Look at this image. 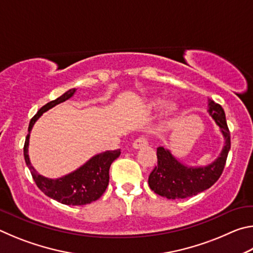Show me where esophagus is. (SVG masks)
Segmentation results:
<instances>
[{
	"label": "esophagus",
	"mask_w": 253,
	"mask_h": 253,
	"mask_svg": "<svg viewBox=\"0 0 253 253\" xmlns=\"http://www.w3.org/2000/svg\"><path fill=\"white\" fill-rule=\"evenodd\" d=\"M148 144V139L146 138V137H138V138L134 140V143H132V147L134 148H140L143 146H146V145Z\"/></svg>",
	"instance_id": "obj_1"
}]
</instances>
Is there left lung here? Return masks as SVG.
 Masks as SVG:
<instances>
[{"mask_svg":"<svg viewBox=\"0 0 253 253\" xmlns=\"http://www.w3.org/2000/svg\"><path fill=\"white\" fill-rule=\"evenodd\" d=\"M209 106V113L220 127L225 139L220 157L205 168H187L168 149L158 147L157 166L148 176V185L156 194L172 200L185 199L208 190L221 176L231 147L230 130L223 108L211 99Z\"/></svg>","mask_w":253,"mask_h":253,"instance_id":"obj_1","label":"left lung"}]
</instances>
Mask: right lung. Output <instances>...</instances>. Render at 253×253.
<instances>
[{"instance_id": "obj_1", "label": "right lung", "mask_w": 253, "mask_h": 253, "mask_svg": "<svg viewBox=\"0 0 253 253\" xmlns=\"http://www.w3.org/2000/svg\"><path fill=\"white\" fill-rule=\"evenodd\" d=\"M77 89H70L62 96H60L55 100H52L41 107L40 110L34 115L29 124V132L25 137V143L23 147L24 160L28 168L31 172L32 177L36 182L37 186L43 193L58 202L66 205H84L93 202L100 198L106 191L109 183V169L111 163L121 155V149L115 151H107L105 153L98 154L89 160L80 169L75 170L61 178L50 179L41 176L32 168L28 155L29 137L34 123L42 114L50 108H52L60 102L66 101L74 95Z\"/></svg>"}]
</instances>
